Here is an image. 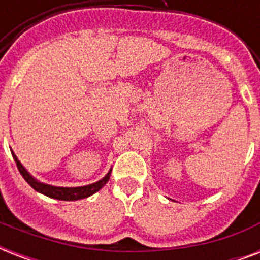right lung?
<instances>
[{
    "instance_id": "obj_1",
    "label": "right lung",
    "mask_w": 260,
    "mask_h": 260,
    "mask_svg": "<svg viewBox=\"0 0 260 260\" xmlns=\"http://www.w3.org/2000/svg\"><path fill=\"white\" fill-rule=\"evenodd\" d=\"M13 155V159L16 165H17V169L20 171V174L22 175V178L25 179L28 183L30 185V187H34L36 191L44 194L47 197L55 198V200H63V201H75V200H82V198L90 197L91 194L97 193L98 190L102 189L105 183L109 181L110 171L106 174L105 177L102 178L101 181L95 182V183H91V185L86 186H79V187H59V186H51L46 185V183H42V182L36 181L32 175H30L28 171L22 167V165L20 163V160L17 159V156L12 152Z\"/></svg>"
}]
</instances>
